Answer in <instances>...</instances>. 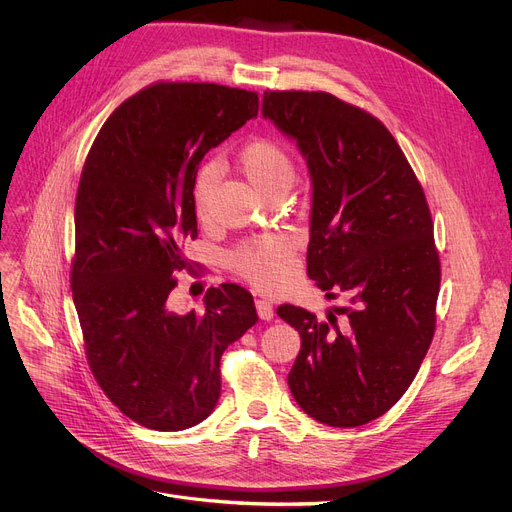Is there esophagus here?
Listing matches in <instances>:
<instances>
[{"label":"esophagus","instance_id":"1","mask_svg":"<svg viewBox=\"0 0 512 512\" xmlns=\"http://www.w3.org/2000/svg\"><path fill=\"white\" fill-rule=\"evenodd\" d=\"M255 307H257V315H259L261 319H265V321L274 319V305H272L270 301L257 299V301H255Z\"/></svg>","mask_w":512,"mask_h":512}]
</instances>
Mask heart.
<instances>
[{
    "label": "heart",
    "mask_w": 512,
    "mask_h": 512,
    "mask_svg": "<svg viewBox=\"0 0 512 512\" xmlns=\"http://www.w3.org/2000/svg\"><path fill=\"white\" fill-rule=\"evenodd\" d=\"M238 166L251 184H255L265 195L280 191V188L288 191V186L297 176V166H294L288 149L270 139H255L242 147L238 153ZM218 180L220 164L215 159L203 161L193 176L191 197L199 220L207 218ZM228 263L234 272L251 284L265 290H276L282 288L297 272V245L288 234H263L247 238L230 251Z\"/></svg>",
    "instance_id": "heart-1"
}]
</instances>
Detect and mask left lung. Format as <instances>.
I'll use <instances>...</instances> for the list:
<instances>
[{"mask_svg": "<svg viewBox=\"0 0 512 512\" xmlns=\"http://www.w3.org/2000/svg\"><path fill=\"white\" fill-rule=\"evenodd\" d=\"M261 112L297 141L309 166L307 274L328 299H348L328 321L278 307L301 334L288 386L309 417L365 425L407 392L434 338L432 213L390 130L361 107L326 91H265Z\"/></svg>", "mask_w": 512, "mask_h": 512, "instance_id": "1", "label": "left lung"}]
</instances>
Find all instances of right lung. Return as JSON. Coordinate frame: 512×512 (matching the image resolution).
<instances>
[{
    "label": "right lung",
    "instance_id": "add662e5",
    "mask_svg": "<svg viewBox=\"0 0 512 512\" xmlns=\"http://www.w3.org/2000/svg\"><path fill=\"white\" fill-rule=\"evenodd\" d=\"M259 95L215 83H155L105 120L80 174L72 299L97 384L157 432L218 405L220 359L257 321L251 292L222 284L205 311L168 309L184 245L197 238L191 186L201 159L255 118Z\"/></svg>",
    "mask_w": 512,
    "mask_h": 512
}]
</instances>
